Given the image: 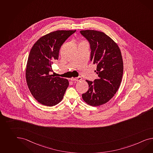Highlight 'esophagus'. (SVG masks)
<instances>
[{
    "label": "esophagus",
    "instance_id": "1",
    "mask_svg": "<svg viewBox=\"0 0 153 153\" xmlns=\"http://www.w3.org/2000/svg\"><path fill=\"white\" fill-rule=\"evenodd\" d=\"M82 79V78L80 76H78L77 78H71V80L72 82H79V81L81 80Z\"/></svg>",
    "mask_w": 153,
    "mask_h": 153
}]
</instances>
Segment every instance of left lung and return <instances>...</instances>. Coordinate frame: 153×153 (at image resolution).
I'll return each mask as SVG.
<instances>
[{
	"label": "left lung",
	"instance_id": "left-lung-1",
	"mask_svg": "<svg viewBox=\"0 0 153 153\" xmlns=\"http://www.w3.org/2000/svg\"><path fill=\"white\" fill-rule=\"evenodd\" d=\"M80 33L90 45V61L97 65L98 78L86 81L89 89L82 94L89 105L97 106L108 102L117 93L122 81L123 62L118 45L101 31L81 30Z\"/></svg>",
	"mask_w": 153,
	"mask_h": 153
}]
</instances>
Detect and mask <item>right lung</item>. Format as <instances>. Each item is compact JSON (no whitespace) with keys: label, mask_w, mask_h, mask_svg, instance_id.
<instances>
[{"label":"right lung","mask_w":153,"mask_h":153,"mask_svg":"<svg viewBox=\"0 0 153 153\" xmlns=\"http://www.w3.org/2000/svg\"><path fill=\"white\" fill-rule=\"evenodd\" d=\"M75 30H57L41 37L30 50L26 80L32 95L44 105H55L62 100L69 82L51 75V65L59 58L60 49Z\"/></svg>","instance_id":"add662e5"}]
</instances>
